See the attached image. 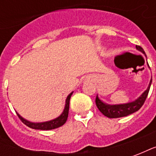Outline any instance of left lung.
<instances>
[{"label": "left lung", "instance_id": "8db88e82", "mask_svg": "<svg viewBox=\"0 0 156 156\" xmlns=\"http://www.w3.org/2000/svg\"><path fill=\"white\" fill-rule=\"evenodd\" d=\"M136 48H137L139 51H140L141 52H143L144 54H145L144 49L141 48L140 46H137L136 45ZM151 83H152V78H151V83H150V85H149L147 89L135 101L131 102V103H128V104H124V105H109L103 103L98 98V96H97L96 99H95L96 105H97V107L99 109V111L101 112L103 115H105L106 117L110 118V119L128 116V115H131V114H133L134 112L138 111L142 107V105H144V101H145V99L147 98L149 91H150Z\"/></svg>", "mask_w": 156, "mask_h": 156}]
</instances>
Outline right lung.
<instances>
[{"mask_svg":"<svg viewBox=\"0 0 156 156\" xmlns=\"http://www.w3.org/2000/svg\"><path fill=\"white\" fill-rule=\"evenodd\" d=\"M72 94H73V93H71L70 94L68 95V98L66 99V105H65L64 110L62 112V114L59 117L51 121L43 122V123H32V122H29V121L24 119L18 114H17V115H18L19 119L22 120V123L25 124L29 128L35 129H41V130H50V129H57V128L63 125L66 123L67 119H68V111H69V101H70V98H71Z\"/></svg>","mask_w":156,"mask_h":156,"instance_id":"1","label":"right lung"}]
</instances>
